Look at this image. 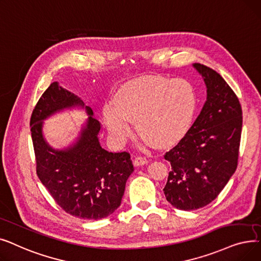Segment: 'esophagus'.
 Returning <instances> with one entry per match:
<instances>
[{
    "instance_id": "1",
    "label": "esophagus",
    "mask_w": 261,
    "mask_h": 261,
    "mask_svg": "<svg viewBox=\"0 0 261 261\" xmlns=\"http://www.w3.org/2000/svg\"><path fill=\"white\" fill-rule=\"evenodd\" d=\"M147 163H148V160L145 157H143V156H137V157L135 158V160H134V165L136 167L143 166V165H145Z\"/></svg>"
}]
</instances>
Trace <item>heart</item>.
Returning <instances> with one entry per match:
<instances>
[{
  "label": "heart",
  "instance_id": "1",
  "mask_svg": "<svg viewBox=\"0 0 261 261\" xmlns=\"http://www.w3.org/2000/svg\"><path fill=\"white\" fill-rule=\"evenodd\" d=\"M115 104L103 109L111 137L122 143L136 122L143 139L157 146L177 141L188 129L196 106L193 87L182 79L146 76L128 82L119 89Z\"/></svg>",
  "mask_w": 261,
  "mask_h": 261
}]
</instances>
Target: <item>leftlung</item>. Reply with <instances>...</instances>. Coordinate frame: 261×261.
<instances>
[{"mask_svg": "<svg viewBox=\"0 0 261 261\" xmlns=\"http://www.w3.org/2000/svg\"><path fill=\"white\" fill-rule=\"evenodd\" d=\"M192 67L207 88L200 115L165 159L171 164L164 188L167 201L180 210L212 203L238 164L242 110L237 95L218 72L201 64Z\"/></svg>", "mask_w": 261, "mask_h": 261, "instance_id": "1", "label": "left lung"}]
</instances>
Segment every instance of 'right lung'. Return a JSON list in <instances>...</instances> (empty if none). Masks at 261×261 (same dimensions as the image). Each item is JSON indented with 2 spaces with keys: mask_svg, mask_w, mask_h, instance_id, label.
Masks as SVG:
<instances>
[{
  "mask_svg": "<svg viewBox=\"0 0 261 261\" xmlns=\"http://www.w3.org/2000/svg\"><path fill=\"white\" fill-rule=\"evenodd\" d=\"M83 109L89 118L69 147L54 149L43 135V121L60 111ZM37 175L67 214L86 220L108 217L121 205L127 178L134 171L130 155L101 146V124L91 107L54 82L39 98L31 118Z\"/></svg>",
  "mask_w": 261,
  "mask_h": 261,
  "instance_id": "obj_1",
  "label": "right lung"
}]
</instances>
